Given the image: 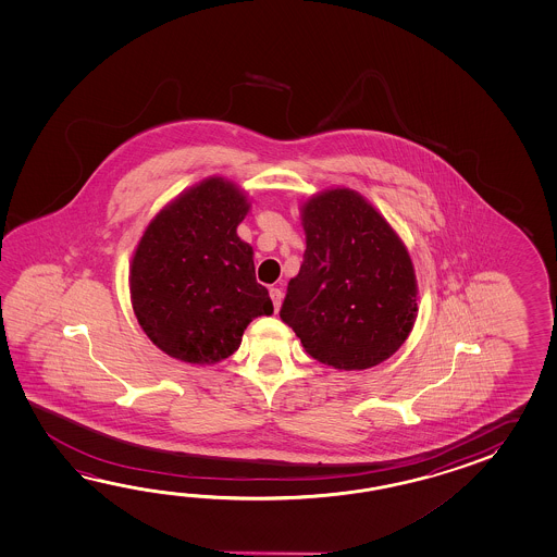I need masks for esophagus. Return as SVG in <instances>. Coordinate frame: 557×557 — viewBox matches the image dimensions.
Listing matches in <instances>:
<instances>
[{"label":"esophagus","instance_id":"esophagus-1","mask_svg":"<svg viewBox=\"0 0 557 557\" xmlns=\"http://www.w3.org/2000/svg\"><path fill=\"white\" fill-rule=\"evenodd\" d=\"M271 300H273L274 310L278 312L281 302H283V290L281 288H271Z\"/></svg>","mask_w":557,"mask_h":557}]
</instances>
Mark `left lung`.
Instances as JSON below:
<instances>
[{"label":"left lung","instance_id":"8db88e82","mask_svg":"<svg viewBox=\"0 0 557 557\" xmlns=\"http://www.w3.org/2000/svg\"><path fill=\"white\" fill-rule=\"evenodd\" d=\"M307 250L286 286L281 319L308 355L338 370L391 358L414 326L410 255L384 216L350 189L302 207Z\"/></svg>","mask_w":557,"mask_h":557}]
</instances>
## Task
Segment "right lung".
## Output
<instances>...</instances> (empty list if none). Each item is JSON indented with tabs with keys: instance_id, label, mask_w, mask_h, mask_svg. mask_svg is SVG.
<instances>
[{
	"instance_id": "1",
	"label": "right lung",
	"mask_w": 557,
	"mask_h": 557,
	"mask_svg": "<svg viewBox=\"0 0 557 557\" xmlns=\"http://www.w3.org/2000/svg\"><path fill=\"white\" fill-rule=\"evenodd\" d=\"M245 195L207 178L147 226L131 264V302L143 331L177 360L214 364L233 355L249 322L273 314L257 283L252 247L237 237Z\"/></svg>"
}]
</instances>
